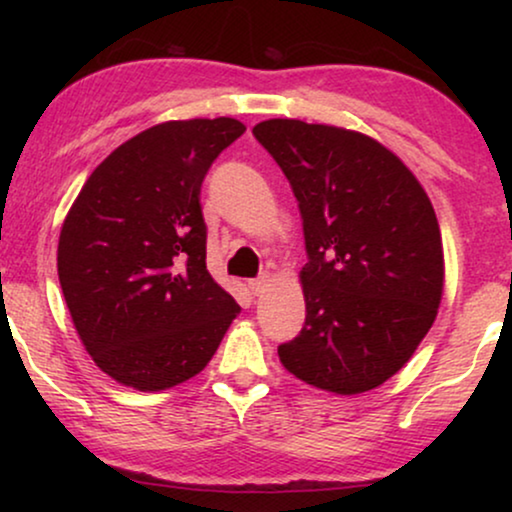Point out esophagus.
Segmentation results:
<instances>
[{
    "label": "esophagus",
    "instance_id": "esophagus-1",
    "mask_svg": "<svg viewBox=\"0 0 512 512\" xmlns=\"http://www.w3.org/2000/svg\"><path fill=\"white\" fill-rule=\"evenodd\" d=\"M268 286H270V275H268V272H263L261 277L251 279V282H249V289H251V293H254V296H261V293L268 289Z\"/></svg>",
    "mask_w": 512,
    "mask_h": 512
}]
</instances>
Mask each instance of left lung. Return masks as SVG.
<instances>
[{
  "instance_id": "left-lung-1",
  "label": "left lung",
  "mask_w": 512,
  "mask_h": 512,
  "mask_svg": "<svg viewBox=\"0 0 512 512\" xmlns=\"http://www.w3.org/2000/svg\"><path fill=\"white\" fill-rule=\"evenodd\" d=\"M254 137L289 179L307 251L305 324L277 347L279 361L335 394L380 387L429 333L443 296L429 195L361 132L272 118Z\"/></svg>"
}]
</instances>
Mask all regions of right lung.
Returning <instances> with one entry per match:
<instances>
[{"label": "right lung", "mask_w": 512, "mask_h": 512, "mask_svg": "<svg viewBox=\"0 0 512 512\" xmlns=\"http://www.w3.org/2000/svg\"><path fill=\"white\" fill-rule=\"evenodd\" d=\"M244 125H153L83 184L58 244V277L79 338L125 387L160 391L198 375L240 305L207 272L200 191Z\"/></svg>", "instance_id": "1"}]
</instances>
